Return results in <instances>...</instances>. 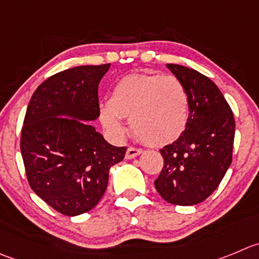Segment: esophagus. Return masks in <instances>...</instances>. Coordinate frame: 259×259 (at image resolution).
Here are the masks:
<instances>
[{
	"label": "esophagus",
	"instance_id": "obj_1",
	"mask_svg": "<svg viewBox=\"0 0 259 259\" xmlns=\"http://www.w3.org/2000/svg\"><path fill=\"white\" fill-rule=\"evenodd\" d=\"M142 152L141 149H137V147H128L127 151H125V159H134V157L139 156Z\"/></svg>",
	"mask_w": 259,
	"mask_h": 259
}]
</instances>
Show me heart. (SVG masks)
I'll list each match as a JSON object with an SVG mask.
<instances>
[{"label": "heart", "mask_w": 259, "mask_h": 259, "mask_svg": "<svg viewBox=\"0 0 259 259\" xmlns=\"http://www.w3.org/2000/svg\"><path fill=\"white\" fill-rule=\"evenodd\" d=\"M100 122L115 136L124 132L123 118L139 139L151 146H164L182 136L188 123L189 100L176 76L132 73L118 80L109 102L100 105Z\"/></svg>", "instance_id": "1"}]
</instances>
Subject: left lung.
<instances>
[{"label": "left lung", "instance_id": "8db88e82", "mask_svg": "<svg viewBox=\"0 0 259 259\" xmlns=\"http://www.w3.org/2000/svg\"><path fill=\"white\" fill-rule=\"evenodd\" d=\"M166 67L188 93L189 117L182 136L160 150L164 166L154 184L169 203L197 205L211 196L230 166L235 120L212 80L181 65Z\"/></svg>", "mask_w": 259, "mask_h": 259}]
</instances>
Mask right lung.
Masks as SVG:
<instances>
[{
    "mask_svg": "<svg viewBox=\"0 0 259 259\" xmlns=\"http://www.w3.org/2000/svg\"><path fill=\"white\" fill-rule=\"evenodd\" d=\"M110 63L78 66L47 78L34 91L20 149L31 189L66 216L94 208L109 170L127 147H117L86 122L99 117L98 86Z\"/></svg>",
    "mask_w": 259,
    "mask_h": 259,
    "instance_id": "right-lung-1",
    "label": "right lung"
}]
</instances>
